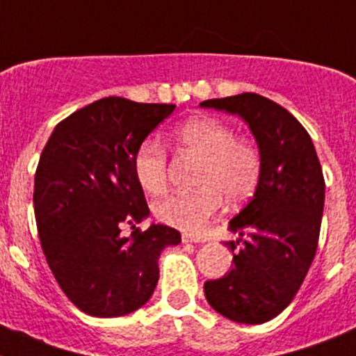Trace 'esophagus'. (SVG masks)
<instances>
[{"mask_svg": "<svg viewBox=\"0 0 356 356\" xmlns=\"http://www.w3.org/2000/svg\"><path fill=\"white\" fill-rule=\"evenodd\" d=\"M181 241H184V242H205L207 238H205V237H201V235L184 234V235H181Z\"/></svg>", "mask_w": 356, "mask_h": 356, "instance_id": "esophagus-1", "label": "esophagus"}]
</instances>
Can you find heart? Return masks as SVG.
I'll list each match as a JSON object with an SVG mask.
<instances>
[{
    "instance_id": "heart-1",
    "label": "heart",
    "mask_w": 356,
    "mask_h": 356,
    "mask_svg": "<svg viewBox=\"0 0 356 356\" xmlns=\"http://www.w3.org/2000/svg\"><path fill=\"white\" fill-rule=\"evenodd\" d=\"M176 147L200 159L196 171L197 188L176 193L155 205V216L163 225L184 232H200L222 207L241 203L253 194L262 172L260 151L246 139L235 137L234 130L209 115L184 121L172 131ZM168 151L159 140L146 139L134 153V175L147 194H162L168 187Z\"/></svg>"
}]
</instances>
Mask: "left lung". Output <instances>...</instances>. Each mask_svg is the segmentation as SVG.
<instances>
[{"mask_svg": "<svg viewBox=\"0 0 356 356\" xmlns=\"http://www.w3.org/2000/svg\"><path fill=\"white\" fill-rule=\"evenodd\" d=\"M201 106L241 115L259 143V185L228 226L238 241L226 244L238 251L222 278L205 282V296L221 316L260 325L291 305L316 257L325 176L308 131L273 99L244 92Z\"/></svg>", "mask_w": 356, "mask_h": 356, "instance_id": "left-lung-1", "label": "left lung"}]
</instances>
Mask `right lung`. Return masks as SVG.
Listing matches in <instances>:
<instances>
[{
	"mask_svg": "<svg viewBox=\"0 0 356 356\" xmlns=\"http://www.w3.org/2000/svg\"><path fill=\"white\" fill-rule=\"evenodd\" d=\"M176 105L110 96L72 112L53 130L35 171L33 209L48 266L81 312L119 317L151 298L160 251L178 244V229L151 225L122 238L147 217L134 175V153Z\"/></svg>",
	"mask_w": 356,
	"mask_h": 356,
	"instance_id": "right-lung-1",
	"label": "right lung"
}]
</instances>
